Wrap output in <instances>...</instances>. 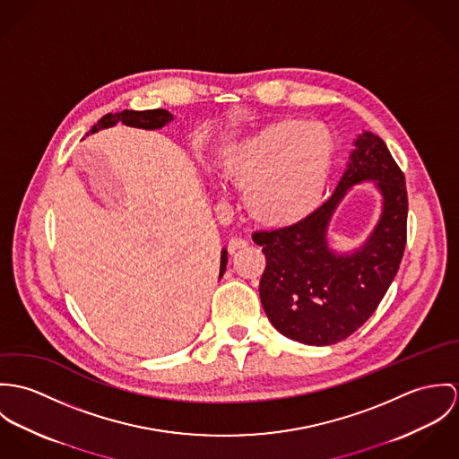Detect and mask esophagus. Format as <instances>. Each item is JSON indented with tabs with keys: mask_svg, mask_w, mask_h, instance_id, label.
Returning <instances> with one entry per match:
<instances>
[{
	"mask_svg": "<svg viewBox=\"0 0 459 459\" xmlns=\"http://www.w3.org/2000/svg\"><path fill=\"white\" fill-rule=\"evenodd\" d=\"M248 243L243 239V238H232L230 241H229V252L230 254H236L238 250H241V248H245Z\"/></svg>",
	"mask_w": 459,
	"mask_h": 459,
	"instance_id": "esophagus-1",
	"label": "esophagus"
}]
</instances>
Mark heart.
I'll return each mask as SVG.
<instances>
[{
  "label": "heart",
  "mask_w": 459,
  "mask_h": 459,
  "mask_svg": "<svg viewBox=\"0 0 459 459\" xmlns=\"http://www.w3.org/2000/svg\"><path fill=\"white\" fill-rule=\"evenodd\" d=\"M334 154V135L324 123L285 119L245 143L227 160V172L247 188L256 221L289 227L322 204Z\"/></svg>",
  "instance_id": "heart-1"
}]
</instances>
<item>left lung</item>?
Here are the masks:
<instances>
[{
	"instance_id": "left-lung-1",
	"label": "left lung",
	"mask_w": 459,
	"mask_h": 459,
	"mask_svg": "<svg viewBox=\"0 0 459 459\" xmlns=\"http://www.w3.org/2000/svg\"><path fill=\"white\" fill-rule=\"evenodd\" d=\"M334 194L299 223L256 230L265 255L260 303L271 324L287 338L325 347L338 343L373 315L393 283L407 245L405 176L385 143L362 132L354 141ZM375 180L383 194V214L367 243L351 255L326 245L335 205L354 185Z\"/></svg>"
}]
</instances>
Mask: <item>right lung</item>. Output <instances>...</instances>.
Returning <instances> with one entry per match:
<instances>
[{
    "instance_id": "right-lung-1",
    "label": "right lung",
    "mask_w": 459,
    "mask_h": 459,
    "mask_svg": "<svg viewBox=\"0 0 459 459\" xmlns=\"http://www.w3.org/2000/svg\"><path fill=\"white\" fill-rule=\"evenodd\" d=\"M174 116L165 110V108H153V110H123L116 114H105L102 119L91 128V134L114 126L116 123H123L126 126H135V128H144V130H156L163 128L167 123H170ZM227 267V250H221V258H220V278L223 276Z\"/></svg>"
}]
</instances>
